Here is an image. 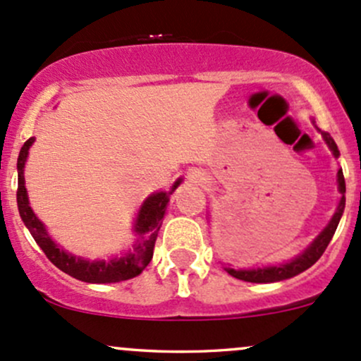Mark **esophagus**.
Wrapping results in <instances>:
<instances>
[{
    "label": "esophagus",
    "mask_w": 361,
    "mask_h": 361,
    "mask_svg": "<svg viewBox=\"0 0 361 361\" xmlns=\"http://www.w3.org/2000/svg\"><path fill=\"white\" fill-rule=\"evenodd\" d=\"M188 177H189V180L195 182V184H197V185L207 184V179H204V177H203V173H200V172H197V170H195V169L189 170Z\"/></svg>",
    "instance_id": "34e87169"
}]
</instances>
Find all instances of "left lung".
<instances>
[{"instance_id": "8db88e82", "label": "left lung", "mask_w": 361, "mask_h": 361, "mask_svg": "<svg viewBox=\"0 0 361 361\" xmlns=\"http://www.w3.org/2000/svg\"><path fill=\"white\" fill-rule=\"evenodd\" d=\"M315 126V122H313ZM317 127V126H315ZM317 130L322 134L324 137L325 145L329 146V149L332 151L334 158H339V149H337V145L334 142V139L331 137V134L324 133L317 127ZM337 191L341 192L339 203H337V208L332 215L331 222L324 227V231L313 239L312 244L300 253L298 257H294L293 259H288L286 263H279V265H267V267H257V269H232V267H224L227 270V274H231L232 277L239 279V281H246V282H257V284H267V282H279V281H286V279L294 277V275L305 272L306 269L313 265V263L319 259L322 255H324L325 247L329 246L331 243L332 235H334L337 226H339V220L343 216L344 212V204H346V182H344V176L343 170H337Z\"/></svg>"}]
</instances>
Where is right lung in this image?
I'll use <instances>...</instances> for the list:
<instances>
[{
  "label": "right lung",
  "mask_w": 361,
  "mask_h": 361,
  "mask_svg": "<svg viewBox=\"0 0 361 361\" xmlns=\"http://www.w3.org/2000/svg\"><path fill=\"white\" fill-rule=\"evenodd\" d=\"M36 137L27 139L22 146L20 154L17 160V172H18V189H17V204L18 213H20L22 222L29 228L32 234L34 241L39 244V247L44 251L49 262L58 267L61 272L72 275L73 279H79L89 284H110V282H120L133 279L139 275L148 267V263L153 258V247L157 241L158 231H160L161 222L166 212V204L170 201V195L179 188L182 179L179 177L172 184L170 191H157L149 195L142 201L137 215H135L133 231L135 234V243L133 250L123 253L122 257H114L110 259H87L82 257L68 253L63 247H60L53 241L49 232L46 231V226L36 216L32 208H30L29 196H27L24 169L29 157L30 146L34 145Z\"/></svg>",
  "instance_id": "1"
}]
</instances>
